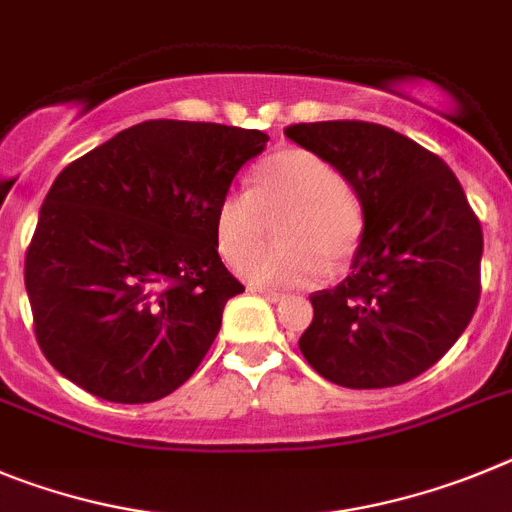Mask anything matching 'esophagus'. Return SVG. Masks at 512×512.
I'll return each mask as SVG.
<instances>
[{
	"instance_id": "1",
	"label": "esophagus",
	"mask_w": 512,
	"mask_h": 512,
	"mask_svg": "<svg viewBox=\"0 0 512 512\" xmlns=\"http://www.w3.org/2000/svg\"><path fill=\"white\" fill-rule=\"evenodd\" d=\"M255 293H260L262 298H267V301L270 303H278V301H283V293H278V290H267V288H255Z\"/></svg>"
}]
</instances>
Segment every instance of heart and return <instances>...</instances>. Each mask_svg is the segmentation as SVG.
<instances>
[{
  "mask_svg": "<svg viewBox=\"0 0 512 512\" xmlns=\"http://www.w3.org/2000/svg\"><path fill=\"white\" fill-rule=\"evenodd\" d=\"M265 215L279 217V245L253 251ZM214 229L227 260L253 251L237 265L247 283L303 288L316 283L324 267L336 273L354 260L365 237V206L336 165L303 147H285L257 168L252 191L224 193Z\"/></svg>",
  "mask_w": 512,
  "mask_h": 512,
  "instance_id": "1",
  "label": "heart"
}]
</instances>
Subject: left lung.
<instances>
[{
  "mask_svg": "<svg viewBox=\"0 0 512 512\" xmlns=\"http://www.w3.org/2000/svg\"><path fill=\"white\" fill-rule=\"evenodd\" d=\"M285 137L342 170L365 206L352 273L311 296L298 339L334 385L393 388L436 365L480 301L482 227L439 155L372 122L290 124Z\"/></svg>",
  "mask_w": 512,
  "mask_h": 512,
  "instance_id": "left-lung-1",
  "label": "left lung"
}]
</instances>
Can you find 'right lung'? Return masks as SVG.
<instances>
[{
  "mask_svg": "<svg viewBox=\"0 0 512 512\" xmlns=\"http://www.w3.org/2000/svg\"><path fill=\"white\" fill-rule=\"evenodd\" d=\"M270 137L150 119L58 173L25 257L45 359L112 403H153L196 372L229 298L214 214Z\"/></svg>",
  "mask_w": 512,
  "mask_h": 512,
  "instance_id": "right-lung-1",
  "label": "right lung"
}]
</instances>
